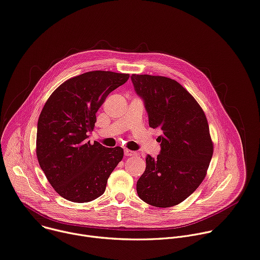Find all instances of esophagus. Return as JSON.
<instances>
[{"label": "esophagus", "mask_w": 260, "mask_h": 260, "mask_svg": "<svg viewBox=\"0 0 260 260\" xmlns=\"http://www.w3.org/2000/svg\"><path fill=\"white\" fill-rule=\"evenodd\" d=\"M136 155H137V153L134 151H130L128 149L125 150V156H136Z\"/></svg>", "instance_id": "1"}]
</instances>
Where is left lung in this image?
Listing matches in <instances>:
<instances>
[{"label": "left lung", "mask_w": 260, "mask_h": 260, "mask_svg": "<svg viewBox=\"0 0 260 260\" xmlns=\"http://www.w3.org/2000/svg\"><path fill=\"white\" fill-rule=\"evenodd\" d=\"M136 93L145 100L149 124L162 131L161 152L148 156L137 194L157 208L181 204L205 180L214 143L204 109L177 80L165 76L132 74Z\"/></svg>", "instance_id": "8db88e82"}]
</instances>
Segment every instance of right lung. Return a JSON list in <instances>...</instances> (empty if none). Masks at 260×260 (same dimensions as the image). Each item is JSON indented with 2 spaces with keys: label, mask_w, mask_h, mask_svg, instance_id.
<instances>
[{
  "label": "right lung",
  "mask_w": 260,
  "mask_h": 260,
  "mask_svg": "<svg viewBox=\"0 0 260 260\" xmlns=\"http://www.w3.org/2000/svg\"><path fill=\"white\" fill-rule=\"evenodd\" d=\"M128 73L90 71L71 77L52 92L40 113L36 155L41 169L63 198L89 203L101 196L124 157L121 147L88 141L96 112L106 97L129 79Z\"/></svg>",
  "instance_id": "add662e5"
}]
</instances>
